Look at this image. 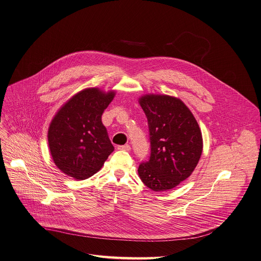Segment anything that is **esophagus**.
<instances>
[{"mask_svg":"<svg viewBox=\"0 0 261 261\" xmlns=\"http://www.w3.org/2000/svg\"><path fill=\"white\" fill-rule=\"evenodd\" d=\"M117 149L118 150H123V151H129L131 149V147H130V145L125 144L123 146H118Z\"/></svg>","mask_w":261,"mask_h":261,"instance_id":"obj_1","label":"esophagus"}]
</instances>
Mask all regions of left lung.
I'll return each mask as SVG.
<instances>
[{"instance_id": "obj_1", "label": "left lung", "mask_w": 261, "mask_h": 261, "mask_svg": "<svg viewBox=\"0 0 261 261\" xmlns=\"http://www.w3.org/2000/svg\"><path fill=\"white\" fill-rule=\"evenodd\" d=\"M147 117L151 155L138 175L153 191H167L187 179L201 157L199 125L182 100L169 95L146 94L138 99Z\"/></svg>"}]
</instances>
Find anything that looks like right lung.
Segmentation results:
<instances>
[{
  "label": "right lung",
  "mask_w": 261,
  "mask_h": 261,
  "mask_svg": "<svg viewBox=\"0 0 261 261\" xmlns=\"http://www.w3.org/2000/svg\"><path fill=\"white\" fill-rule=\"evenodd\" d=\"M116 92L86 88L65 102L48 129L55 165L66 175L84 180L97 173L114 147L101 117Z\"/></svg>",
  "instance_id": "obj_1"
}]
</instances>
